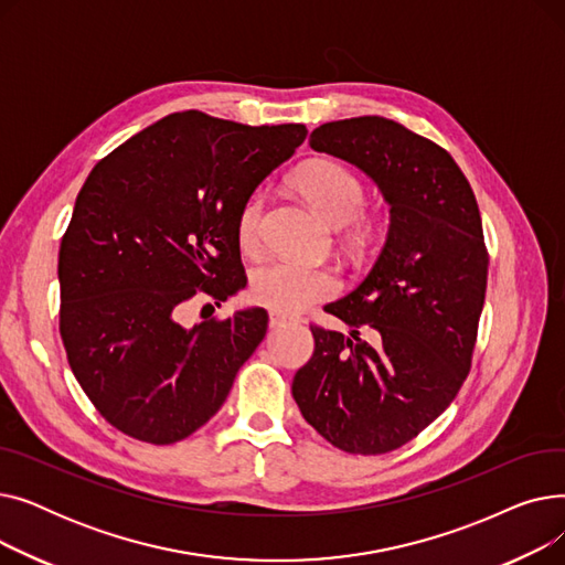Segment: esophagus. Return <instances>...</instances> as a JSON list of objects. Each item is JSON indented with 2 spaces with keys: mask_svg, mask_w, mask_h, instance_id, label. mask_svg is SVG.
I'll return each mask as SVG.
<instances>
[{
  "mask_svg": "<svg viewBox=\"0 0 565 565\" xmlns=\"http://www.w3.org/2000/svg\"><path fill=\"white\" fill-rule=\"evenodd\" d=\"M290 322H295V318L284 316V313H277V311H273V313H270V328H273V330L284 328V324H290Z\"/></svg>",
  "mask_w": 565,
  "mask_h": 565,
  "instance_id": "34e87169",
  "label": "esophagus"
}]
</instances>
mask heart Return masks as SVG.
<instances>
[{"mask_svg": "<svg viewBox=\"0 0 565 565\" xmlns=\"http://www.w3.org/2000/svg\"><path fill=\"white\" fill-rule=\"evenodd\" d=\"M295 188L313 205V211L332 226H348L364 211L366 194L360 178L332 160H316L295 175ZM263 235V196L252 194L237 215V241L245 252H256ZM252 298L277 313H298L328 300L339 290L328 267L290 258H270L254 267L249 281Z\"/></svg>", "mask_w": 565, "mask_h": 565, "instance_id": "1", "label": "heart"}]
</instances>
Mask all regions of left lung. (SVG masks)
<instances>
[{
	"label": "left lung",
	"mask_w": 565,
	"mask_h": 565,
	"mask_svg": "<svg viewBox=\"0 0 565 565\" xmlns=\"http://www.w3.org/2000/svg\"><path fill=\"white\" fill-rule=\"evenodd\" d=\"M309 143L371 178L390 228L364 281L324 307L350 332L311 328L292 398L337 449L387 454L433 424L469 373L488 286L481 213L456 160L392 118L324 124Z\"/></svg>",
	"instance_id": "obj_1"
}]
</instances>
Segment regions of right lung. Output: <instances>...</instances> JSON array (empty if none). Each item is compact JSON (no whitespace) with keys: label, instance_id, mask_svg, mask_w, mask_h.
I'll list each match as a JSON object with an SVG mask.
<instances>
[{"label":"right lung","instance_id":"1","mask_svg":"<svg viewBox=\"0 0 565 565\" xmlns=\"http://www.w3.org/2000/svg\"><path fill=\"white\" fill-rule=\"evenodd\" d=\"M307 137L302 124L243 126L169 114L100 160L58 249L62 332L79 387L121 433L173 444L226 401L263 341L260 307L178 322L196 295L247 284L237 215Z\"/></svg>","mask_w":565,"mask_h":565}]
</instances>
